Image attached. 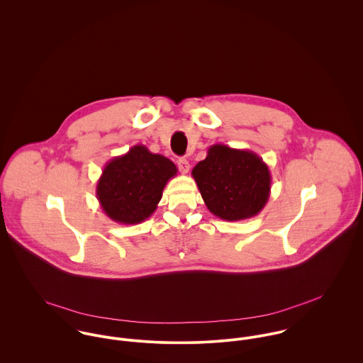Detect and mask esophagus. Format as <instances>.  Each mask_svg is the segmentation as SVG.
Instances as JSON below:
<instances>
[{
  "label": "esophagus",
  "mask_w": 363,
  "mask_h": 363,
  "mask_svg": "<svg viewBox=\"0 0 363 363\" xmlns=\"http://www.w3.org/2000/svg\"><path fill=\"white\" fill-rule=\"evenodd\" d=\"M177 166H179L180 172L184 173V174L189 173V170H190V163H189V160L184 159V157H180V159L177 160Z\"/></svg>",
  "instance_id": "1"
}]
</instances>
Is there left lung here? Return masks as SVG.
<instances>
[{
    "instance_id": "obj_1",
    "label": "left lung",
    "mask_w": 363,
    "mask_h": 363,
    "mask_svg": "<svg viewBox=\"0 0 363 363\" xmlns=\"http://www.w3.org/2000/svg\"><path fill=\"white\" fill-rule=\"evenodd\" d=\"M191 176L209 212L223 220L256 216L269 199V169L262 157L249 150L211 145Z\"/></svg>"
}]
</instances>
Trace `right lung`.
I'll use <instances>...</instances> for the list:
<instances>
[{
  "label": "right lung",
  "mask_w": 363,
  "mask_h": 363,
  "mask_svg": "<svg viewBox=\"0 0 363 363\" xmlns=\"http://www.w3.org/2000/svg\"><path fill=\"white\" fill-rule=\"evenodd\" d=\"M176 174L177 167L170 159L138 144L106 163L96 199L111 220L137 225L155 212L163 189Z\"/></svg>",
  "instance_id": "obj_1"
}]
</instances>
